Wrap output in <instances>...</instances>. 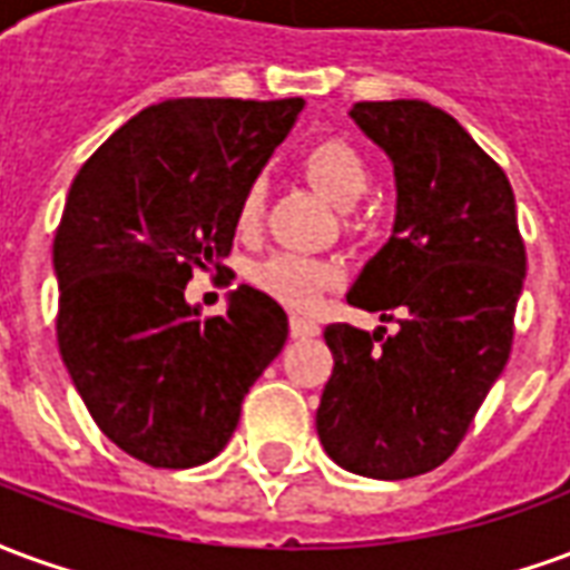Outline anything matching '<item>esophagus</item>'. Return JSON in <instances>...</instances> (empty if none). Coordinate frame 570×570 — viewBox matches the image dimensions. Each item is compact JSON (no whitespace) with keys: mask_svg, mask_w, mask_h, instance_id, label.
Masks as SVG:
<instances>
[{"mask_svg":"<svg viewBox=\"0 0 570 570\" xmlns=\"http://www.w3.org/2000/svg\"><path fill=\"white\" fill-rule=\"evenodd\" d=\"M289 333H293V338H314V335L321 333V326L308 321V317H302V314H293L289 317Z\"/></svg>","mask_w":570,"mask_h":570,"instance_id":"obj_1","label":"esophagus"}]
</instances>
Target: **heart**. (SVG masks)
<instances>
[{
	"label": "heart",
	"mask_w": 570,
	"mask_h": 570,
	"mask_svg": "<svg viewBox=\"0 0 570 570\" xmlns=\"http://www.w3.org/2000/svg\"><path fill=\"white\" fill-rule=\"evenodd\" d=\"M302 170L338 207L357 204L372 186L370 161L363 158V151L354 142L342 140V137H323V140L311 142L308 149L302 151ZM265 198H268V183L262 176L249 179V186L244 188L240 204H237V232L240 235L249 237L253 232H259L262 216H265ZM256 277L274 298H281L293 308H308L323 289H330L338 281V268L333 262L302 256V253H277L262 265Z\"/></svg>",
	"instance_id": "obj_1"
}]
</instances>
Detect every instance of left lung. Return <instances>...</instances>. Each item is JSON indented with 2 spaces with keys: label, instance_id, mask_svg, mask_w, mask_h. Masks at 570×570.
I'll list each match as a JSON object with an SVG mask.
<instances>
[{
  "label": "left lung",
  "instance_id": "obj_1",
  "mask_svg": "<svg viewBox=\"0 0 570 570\" xmlns=\"http://www.w3.org/2000/svg\"><path fill=\"white\" fill-rule=\"evenodd\" d=\"M351 118L394 164L396 223L347 302L400 330H323L333 375L317 436L351 473L409 479L458 449L507 366L525 244L510 179L449 112L379 100Z\"/></svg>",
  "mask_w": 570,
  "mask_h": 570
}]
</instances>
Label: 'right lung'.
Instances as JSON below:
<instances>
[{"mask_svg": "<svg viewBox=\"0 0 570 570\" xmlns=\"http://www.w3.org/2000/svg\"><path fill=\"white\" fill-rule=\"evenodd\" d=\"M305 100H164L81 164L55 237L57 345L85 406L149 466L210 461L289 333L284 308L240 284L200 321L191 272H228L237 204Z\"/></svg>", "mask_w": 570, "mask_h": 570, "instance_id": "right-lung-1", "label": "right lung"}]
</instances>
